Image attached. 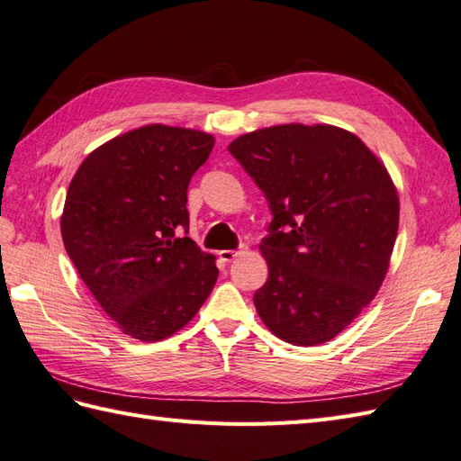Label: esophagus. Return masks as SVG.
<instances>
[{"label": "esophagus", "mask_w": 461, "mask_h": 461, "mask_svg": "<svg viewBox=\"0 0 461 461\" xmlns=\"http://www.w3.org/2000/svg\"><path fill=\"white\" fill-rule=\"evenodd\" d=\"M245 249H248V248H245V245H240L238 249H223V251H220V259H221L223 263H230V261L235 259V257L241 255Z\"/></svg>", "instance_id": "34e87169"}]
</instances>
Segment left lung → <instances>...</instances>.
<instances>
[{"label":"left lung","mask_w":461,"mask_h":461,"mask_svg":"<svg viewBox=\"0 0 461 461\" xmlns=\"http://www.w3.org/2000/svg\"><path fill=\"white\" fill-rule=\"evenodd\" d=\"M269 200L257 314L276 338L318 346L375 298L399 230V196L367 145L334 125L288 123L230 143Z\"/></svg>","instance_id":"8db88e82"}]
</instances>
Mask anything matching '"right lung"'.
I'll return each mask as SVG.
<instances>
[{
  "instance_id": "obj_1",
  "label": "right lung",
  "mask_w": 461,
  "mask_h": 461,
  "mask_svg": "<svg viewBox=\"0 0 461 461\" xmlns=\"http://www.w3.org/2000/svg\"><path fill=\"white\" fill-rule=\"evenodd\" d=\"M213 137L145 125L104 143L74 175L60 231L84 285L123 334L158 341L185 328L218 281L188 238L186 190Z\"/></svg>"
}]
</instances>
